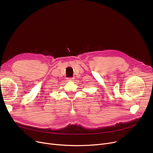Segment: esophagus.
<instances>
[{"instance_id":"esophagus-1","label":"esophagus","mask_w":153,"mask_h":153,"mask_svg":"<svg viewBox=\"0 0 153 153\" xmlns=\"http://www.w3.org/2000/svg\"><path fill=\"white\" fill-rule=\"evenodd\" d=\"M74 78L73 77H69V78H67V81H73Z\"/></svg>"}]
</instances>
